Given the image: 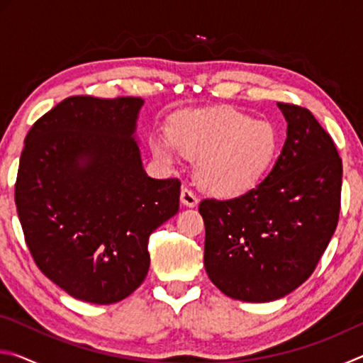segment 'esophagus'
<instances>
[{
  "label": "esophagus",
  "instance_id": "esophagus-1",
  "mask_svg": "<svg viewBox=\"0 0 363 363\" xmlns=\"http://www.w3.org/2000/svg\"><path fill=\"white\" fill-rule=\"evenodd\" d=\"M181 203L187 208H195L199 205V199H196V195L192 192V190L184 187L181 190Z\"/></svg>",
  "mask_w": 363,
  "mask_h": 363
}]
</instances>
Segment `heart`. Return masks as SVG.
<instances>
[{
  "mask_svg": "<svg viewBox=\"0 0 363 363\" xmlns=\"http://www.w3.org/2000/svg\"><path fill=\"white\" fill-rule=\"evenodd\" d=\"M149 145L164 167H174L182 155L195 160V179L205 192L237 199L266 177L279 155L280 136L272 123L218 107L176 113L169 134H153Z\"/></svg>",
  "mask_w": 363,
  "mask_h": 363,
  "instance_id": "b5f03b06",
  "label": "heart"
}]
</instances>
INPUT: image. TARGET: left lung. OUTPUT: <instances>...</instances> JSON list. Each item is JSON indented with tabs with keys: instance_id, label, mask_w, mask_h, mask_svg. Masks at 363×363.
I'll return each mask as SVG.
<instances>
[{
	"instance_id": "8db88e82",
	"label": "left lung",
	"mask_w": 363,
	"mask_h": 363,
	"mask_svg": "<svg viewBox=\"0 0 363 363\" xmlns=\"http://www.w3.org/2000/svg\"><path fill=\"white\" fill-rule=\"evenodd\" d=\"M286 140L266 179L237 199L203 200L205 269L229 298L270 303L314 272L340 216L342 163L309 110L279 102Z\"/></svg>"
}]
</instances>
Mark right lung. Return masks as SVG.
<instances>
[{
  "label": "right lung",
  "mask_w": 363,
  "mask_h": 363,
  "mask_svg": "<svg viewBox=\"0 0 363 363\" xmlns=\"http://www.w3.org/2000/svg\"><path fill=\"white\" fill-rule=\"evenodd\" d=\"M144 99L73 96L26 138L16 205L36 266L70 296L113 304L143 284L150 233L179 211L181 182L147 176Z\"/></svg>",
  "instance_id": "right-lung-1"
}]
</instances>
